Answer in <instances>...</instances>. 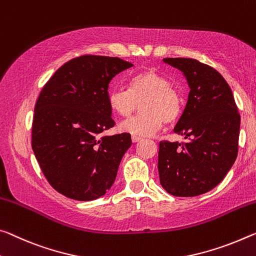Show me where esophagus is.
Instances as JSON below:
<instances>
[{
  "label": "esophagus",
  "mask_w": 256,
  "mask_h": 256,
  "mask_svg": "<svg viewBox=\"0 0 256 256\" xmlns=\"http://www.w3.org/2000/svg\"><path fill=\"white\" fill-rule=\"evenodd\" d=\"M141 138L138 136H132V141L133 142H138V141H140Z\"/></svg>",
  "instance_id": "esophagus-1"
}]
</instances>
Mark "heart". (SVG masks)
<instances>
[{
	"instance_id": "heart-1",
	"label": "heart",
	"mask_w": 256,
	"mask_h": 256,
	"mask_svg": "<svg viewBox=\"0 0 256 256\" xmlns=\"http://www.w3.org/2000/svg\"><path fill=\"white\" fill-rule=\"evenodd\" d=\"M112 110L122 117L142 112L120 124V130L136 136H152L165 123H173L181 112V96L170 80L154 70L139 72L130 80V88H114L108 94Z\"/></svg>"
}]
</instances>
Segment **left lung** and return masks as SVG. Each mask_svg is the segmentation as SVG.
Segmentation results:
<instances>
[{
    "label": "left lung",
    "mask_w": 256,
    "mask_h": 256,
    "mask_svg": "<svg viewBox=\"0 0 256 256\" xmlns=\"http://www.w3.org/2000/svg\"><path fill=\"white\" fill-rule=\"evenodd\" d=\"M163 62L184 72L190 91L174 128L186 141L160 142V181L173 196H198L216 188L236 160L240 115L229 84L214 68L190 58Z\"/></svg>",
    "instance_id": "left-lung-1"
}]
</instances>
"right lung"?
<instances>
[{
  "instance_id": "obj_1",
  "label": "right lung",
  "mask_w": 256,
  "mask_h": 256,
  "mask_svg": "<svg viewBox=\"0 0 256 256\" xmlns=\"http://www.w3.org/2000/svg\"><path fill=\"white\" fill-rule=\"evenodd\" d=\"M132 66L116 56H77L40 91L32 148L48 184L64 196L93 200L112 188L132 140L130 133L102 136L115 125L108 88L114 77Z\"/></svg>"
}]
</instances>
